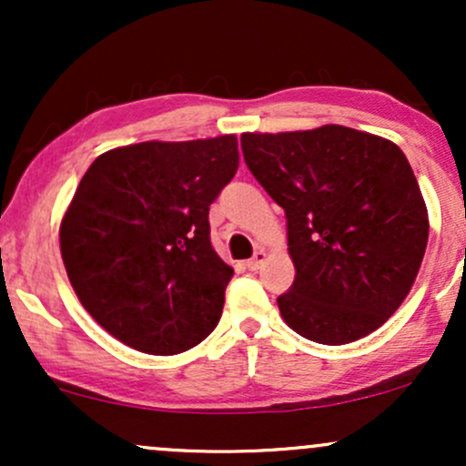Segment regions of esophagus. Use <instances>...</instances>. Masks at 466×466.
I'll use <instances>...</instances> for the list:
<instances>
[{
	"instance_id": "esophagus-1",
	"label": "esophagus",
	"mask_w": 466,
	"mask_h": 466,
	"mask_svg": "<svg viewBox=\"0 0 466 466\" xmlns=\"http://www.w3.org/2000/svg\"><path fill=\"white\" fill-rule=\"evenodd\" d=\"M265 260H267V251L265 249H258L245 265H248L249 271H256V269H260V267H263Z\"/></svg>"
}]
</instances>
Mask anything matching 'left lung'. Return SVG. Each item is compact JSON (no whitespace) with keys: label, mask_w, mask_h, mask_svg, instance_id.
I'll return each instance as SVG.
<instances>
[{"label":"left lung","mask_w":466,"mask_h":466,"mask_svg":"<svg viewBox=\"0 0 466 466\" xmlns=\"http://www.w3.org/2000/svg\"><path fill=\"white\" fill-rule=\"evenodd\" d=\"M245 164L285 210L291 291L278 298L289 329L339 346L370 335L419 276L430 217L394 142L341 125L243 133Z\"/></svg>","instance_id":"8db88e82"}]
</instances>
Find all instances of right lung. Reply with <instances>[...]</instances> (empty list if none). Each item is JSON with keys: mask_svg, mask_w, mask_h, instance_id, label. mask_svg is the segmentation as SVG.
<instances>
[{"mask_svg": "<svg viewBox=\"0 0 466 466\" xmlns=\"http://www.w3.org/2000/svg\"><path fill=\"white\" fill-rule=\"evenodd\" d=\"M237 168L232 133L96 157L58 243L80 304L106 333L148 355H177L215 330L234 269L212 249L208 210Z\"/></svg>", "mask_w": 466, "mask_h": 466, "instance_id": "add662e5", "label": "right lung"}]
</instances>
